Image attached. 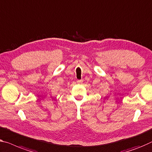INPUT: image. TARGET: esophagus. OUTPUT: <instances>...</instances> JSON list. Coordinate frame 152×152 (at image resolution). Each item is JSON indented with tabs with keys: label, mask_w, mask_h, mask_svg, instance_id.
I'll return each instance as SVG.
<instances>
[{
	"label": "esophagus",
	"mask_w": 152,
	"mask_h": 152,
	"mask_svg": "<svg viewBox=\"0 0 152 152\" xmlns=\"http://www.w3.org/2000/svg\"><path fill=\"white\" fill-rule=\"evenodd\" d=\"M77 83H78V84H82L83 80H77Z\"/></svg>",
	"instance_id": "obj_1"
}]
</instances>
